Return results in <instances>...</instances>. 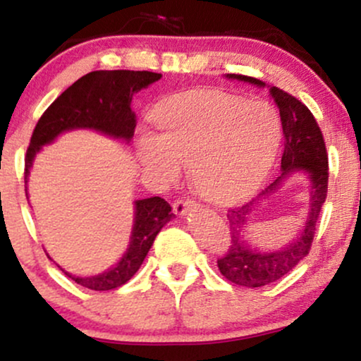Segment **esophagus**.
I'll return each mask as SVG.
<instances>
[{"mask_svg":"<svg viewBox=\"0 0 361 361\" xmlns=\"http://www.w3.org/2000/svg\"><path fill=\"white\" fill-rule=\"evenodd\" d=\"M195 207H197V204H195L192 198H178L175 205H173V210H175L176 215H185L190 210H193Z\"/></svg>","mask_w":361,"mask_h":361,"instance_id":"esophagus-1","label":"esophagus"}]
</instances>
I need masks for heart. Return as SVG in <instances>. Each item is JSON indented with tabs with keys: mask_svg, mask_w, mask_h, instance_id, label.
I'll list each match as a JSON object with an SVG mask.
<instances>
[{
	"mask_svg": "<svg viewBox=\"0 0 361 361\" xmlns=\"http://www.w3.org/2000/svg\"><path fill=\"white\" fill-rule=\"evenodd\" d=\"M159 134L137 139L140 163L161 183H175L188 163L193 188L205 200L229 204L263 180L280 146L281 123L264 102L219 91L171 98L156 114Z\"/></svg>",
	"mask_w": 361,
	"mask_h": 361,
	"instance_id": "b5f03b06",
	"label": "heart"
}]
</instances>
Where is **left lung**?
<instances>
[{
  "instance_id": "left-lung-1",
  "label": "left lung",
  "mask_w": 361,
  "mask_h": 361,
  "mask_svg": "<svg viewBox=\"0 0 361 361\" xmlns=\"http://www.w3.org/2000/svg\"><path fill=\"white\" fill-rule=\"evenodd\" d=\"M231 80L251 82V85L264 86L263 81L241 74H227ZM270 94L279 105L281 128H283L285 147L281 156V175L270 186L261 190L258 197L247 204L227 210V221L231 229V243L227 251L217 259L219 270L227 280L235 285L247 288L264 287L295 268L300 259L309 255L312 246L316 224L321 214L322 204L326 202L327 180H329V166H327V152L324 137L319 128L316 118L310 110L295 97L287 91L271 86ZM293 171L308 173L313 190H311L310 215L301 234L292 243H288L279 252L261 253L252 250L243 243V227L249 216L252 205L261 197H267L287 174Z\"/></svg>"
}]
</instances>
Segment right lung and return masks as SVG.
<instances>
[{
    "label": "right lung",
    "instance_id": "right-lung-1",
    "mask_svg": "<svg viewBox=\"0 0 361 361\" xmlns=\"http://www.w3.org/2000/svg\"><path fill=\"white\" fill-rule=\"evenodd\" d=\"M161 74L151 71H93L82 76L61 93L44 111L34 128L25 156V183L30 175L37 152L57 135L73 128H94L117 139L130 140L135 130V114L130 109L132 97ZM171 207L164 198L151 197L135 202V217L130 244L122 259L109 271L94 276H68L91 290H114L127 283L139 270L151 250L157 233L171 221Z\"/></svg>",
    "mask_w": 361,
    "mask_h": 361
}]
</instances>
